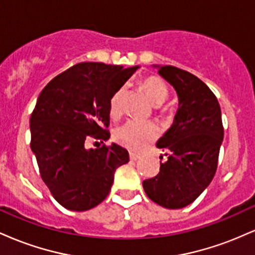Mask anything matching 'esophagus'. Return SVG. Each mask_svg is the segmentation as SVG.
I'll return each instance as SVG.
<instances>
[{
    "mask_svg": "<svg viewBox=\"0 0 255 255\" xmlns=\"http://www.w3.org/2000/svg\"><path fill=\"white\" fill-rule=\"evenodd\" d=\"M129 158H130V160H137V159H140V156H139V154L133 153V152H130V153H129Z\"/></svg>",
    "mask_w": 255,
    "mask_h": 255,
    "instance_id": "1",
    "label": "esophagus"
}]
</instances>
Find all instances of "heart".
I'll list each match as a JSON object with an SVG mask.
<instances>
[{"label":"heart","instance_id":"1","mask_svg":"<svg viewBox=\"0 0 255 255\" xmlns=\"http://www.w3.org/2000/svg\"><path fill=\"white\" fill-rule=\"evenodd\" d=\"M141 87L150 102L156 107H159L168 99L169 91L166 85L157 77L145 78L141 81ZM125 87L120 89L111 96L109 101V115L111 118H118L121 114V103L124 97ZM158 135L157 126L152 122L127 121L120 126L114 133V137L120 145L133 152H141L148 146Z\"/></svg>","mask_w":255,"mask_h":255}]
</instances>
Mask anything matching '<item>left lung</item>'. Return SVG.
Masks as SVG:
<instances>
[{
	"label": "left lung",
	"mask_w": 255,
	"mask_h": 255,
	"mask_svg": "<svg viewBox=\"0 0 255 255\" xmlns=\"http://www.w3.org/2000/svg\"><path fill=\"white\" fill-rule=\"evenodd\" d=\"M153 67L176 91L178 108L171 127L157 141L158 148L168 151V159L160 163L157 176L145 180L142 187L153 203L165 209H182L206 189L216 174L224 136L221 107L212 91L195 75L172 66Z\"/></svg>",
	"instance_id": "1"
}]
</instances>
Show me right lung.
Here are the masks:
<instances>
[{
  "label": "right lung",
  "mask_w": 255,
  "mask_h": 255,
  "mask_svg": "<svg viewBox=\"0 0 255 255\" xmlns=\"http://www.w3.org/2000/svg\"><path fill=\"white\" fill-rule=\"evenodd\" d=\"M137 68L78 63L40 92L30 119L31 150L44 183L64 209L81 212L101 204L116 169L129 162L128 151L115 142L90 150L85 142L109 139L111 96Z\"/></svg>",
  "instance_id": "add662e5"
}]
</instances>
